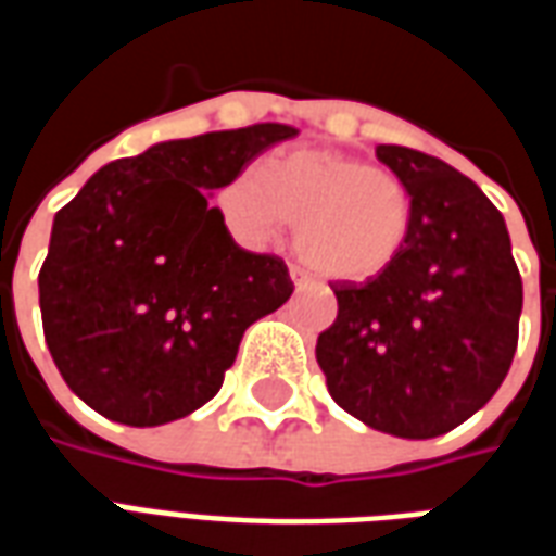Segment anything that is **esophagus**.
Returning <instances> with one entry per match:
<instances>
[{
    "label": "esophagus",
    "instance_id": "esophagus-1",
    "mask_svg": "<svg viewBox=\"0 0 556 556\" xmlns=\"http://www.w3.org/2000/svg\"><path fill=\"white\" fill-rule=\"evenodd\" d=\"M289 277H291V282H294V289H303V286H309V274H306V270H303V267H298V265H291L289 267Z\"/></svg>",
    "mask_w": 556,
    "mask_h": 556
}]
</instances>
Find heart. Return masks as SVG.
<instances>
[{
	"label": "heart",
	"instance_id": "b5f03b06",
	"mask_svg": "<svg viewBox=\"0 0 556 556\" xmlns=\"http://www.w3.org/2000/svg\"><path fill=\"white\" fill-rule=\"evenodd\" d=\"M223 226L247 247H267L298 223V253L327 279L366 282L405 253L414 229L408 184L325 148L274 157L265 178L243 169L219 187Z\"/></svg>",
	"mask_w": 556,
	"mask_h": 556
}]
</instances>
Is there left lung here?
<instances>
[{"mask_svg":"<svg viewBox=\"0 0 556 556\" xmlns=\"http://www.w3.org/2000/svg\"><path fill=\"white\" fill-rule=\"evenodd\" d=\"M375 154L414 195L410 241L381 277L333 286L339 313L315 361L351 417L426 441L497 393L525 291L506 219L477 184L414 148L378 146Z\"/></svg>","mask_w":556,"mask_h":556,"instance_id":"left-lung-1","label":"left lung"}]
</instances>
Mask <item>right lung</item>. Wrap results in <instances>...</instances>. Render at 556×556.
<instances>
[{"label": "right lung", "instance_id": "obj_1", "mask_svg": "<svg viewBox=\"0 0 556 556\" xmlns=\"http://www.w3.org/2000/svg\"><path fill=\"white\" fill-rule=\"evenodd\" d=\"M277 122L166 139L106 163L53 219L38 274L47 349L89 408L163 426L217 396L243 330L289 301V267L247 253L211 205L298 137Z\"/></svg>", "mask_w": 556, "mask_h": 556}]
</instances>
